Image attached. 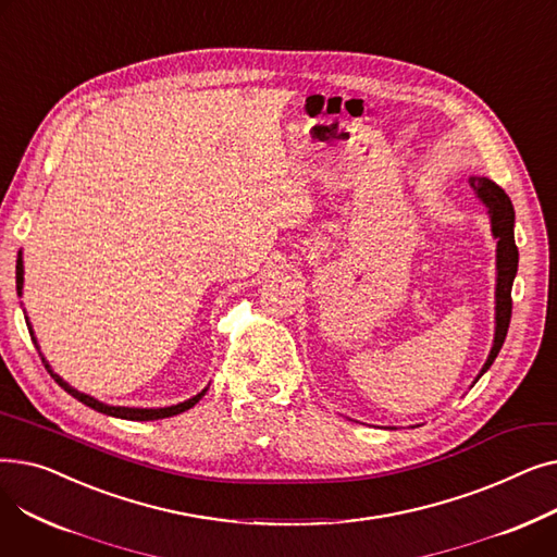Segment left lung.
I'll return each mask as SVG.
<instances>
[{
  "instance_id": "1",
  "label": "left lung",
  "mask_w": 557,
  "mask_h": 557,
  "mask_svg": "<svg viewBox=\"0 0 557 557\" xmlns=\"http://www.w3.org/2000/svg\"><path fill=\"white\" fill-rule=\"evenodd\" d=\"M470 187L479 200L487 208L490 230L496 239V284H494V341L490 347L487 361L476 374L474 384L490 370L496 355L506 341L510 313H512V282L519 267V250L515 246V208L508 194L483 175H470Z\"/></svg>"
}]
</instances>
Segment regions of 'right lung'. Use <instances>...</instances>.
I'll list each match as a JSON object with an SVG mask.
<instances>
[{
	"instance_id": "right-lung-1",
	"label": "right lung",
	"mask_w": 557,
	"mask_h": 557,
	"mask_svg": "<svg viewBox=\"0 0 557 557\" xmlns=\"http://www.w3.org/2000/svg\"><path fill=\"white\" fill-rule=\"evenodd\" d=\"M15 284H17V296H22V286H24V261H22V250L17 252V267H15ZM26 325H28V334H32V338H34V343H36V347L40 349V345H38V341H36V334H34V327H32V323H28V318H26ZM40 357H42V352H40ZM42 363H45V368H47V372L53 376V382L61 386L63 391H67L72 397H76L78 401H83L85 406H90V408H95V411H99V413H103V416H112V418H122V420H137V422H149V420H162V418H171V416H178V413H185V411H189V408L194 406V404H198V399L208 393V388H202L198 395H194V397H189V399H185V401H181V404H173V406H162V408H135V406H110V404H103V401H99V399H95L92 395H85V393H81V391H76V388H72L65 379L61 376V374H55L53 370H51V366H49V361L42 357Z\"/></svg>"
}]
</instances>
